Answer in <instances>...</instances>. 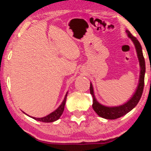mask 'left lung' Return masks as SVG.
I'll return each instance as SVG.
<instances>
[{
	"mask_svg": "<svg viewBox=\"0 0 151 151\" xmlns=\"http://www.w3.org/2000/svg\"><path fill=\"white\" fill-rule=\"evenodd\" d=\"M126 32L127 33L128 37L131 40V41L134 44L137 56H138V61H139L140 75L138 84L135 92L133 93L132 96L127 101L125 102L124 104L117 106H104L100 104L96 100V97H95L94 92H93V85L91 82L90 83V93L93 96L92 108L100 117L106 119H116L118 118H120L123 116L126 115V114L129 113L133 108L136 107V106L138 104V101L141 99L142 93H143V86H144L145 64L143 52H142V47L138 40L135 37H133L129 30H126Z\"/></svg>",
	"mask_w": 151,
	"mask_h": 151,
	"instance_id": "1",
	"label": "left lung"
}]
</instances>
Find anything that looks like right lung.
<instances>
[{
  "instance_id": "right-lung-1",
  "label": "right lung",
  "mask_w": 151,
  "mask_h": 151,
  "mask_svg": "<svg viewBox=\"0 0 151 151\" xmlns=\"http://www.w3.org/2000/svg\"><path fill=\"white\" fill-rule=\"evenodd\" d=\"M67 93H68V91L66 93L65 99H64V100L62 101L61 104L59 106L58 108L56 110L54 111L53 112H52V113H50V114H48V115H47L46 116H44V117H42V118H35V117L30 116H28L27 114H26L25 112H23V113L25 114L27 116H28L32 118V119H35V120H36V121H41V122H45V123L54 122V121L58 120V119L60 118V116H62V113H63L64 109H65V105L66 99H67Z\"/></svg>"
}]
</instances>
